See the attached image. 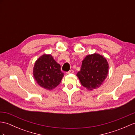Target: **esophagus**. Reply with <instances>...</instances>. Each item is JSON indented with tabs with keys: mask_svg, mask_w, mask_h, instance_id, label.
Masks as SVG:
<instances>
[{
	"mask_svg": "<svg viewBox=\"0 0 135 135\" xmlns=\"http://www.w3.org/2000/svg\"><path fill=\"white\" fill-rule=\"evenodd\" d=\"M74 71L73 70L69 71L68 72V73H67L68 74H74Z\"/></svg>",
	"mask_w": 135,
	"mask_h": 135,
	"instance_id": "1",
	"label": "esophagus"
}]
</instances>
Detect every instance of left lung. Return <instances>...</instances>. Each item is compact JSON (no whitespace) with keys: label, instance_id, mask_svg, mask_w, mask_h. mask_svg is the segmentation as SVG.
<instances>
[{"label":"left lung","instance_id":"left-lung-1","mask_svg":"<svg viewBox=\"0 0 135 135\" xmlns=\"http://www.w3.org/2000/svg\"><path fill=\"white\" fill-rule=\"evenodd\" d=\"M109 64L106 59L97 53L87 55L76 74L82 85L90 90L98 88L107 77Z\"/></svg>","mask_w":135,"mask_h":135}]
</instances>
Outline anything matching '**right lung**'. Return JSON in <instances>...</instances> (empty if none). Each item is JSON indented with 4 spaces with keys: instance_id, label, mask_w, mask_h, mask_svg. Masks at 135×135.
Here are the masks:
<instances>
[{
    "instance_id": "obj_1",
    "label": "right lung",
    "mask_w": 135,
    "mask_h": 135,
    "mask_svg": "<svg viewBox=\"0 0 135 135\" xmlns=\"http://www.w3.org/2000/svg\"><path fill=\"white\" fill-rule=\"evenodd\" d=\"M58 64L51 55L44 54L34 64L33 76L37 83L45 89L52 90L57 87L64 76Z\"/></svg>"
}]
</instances>
